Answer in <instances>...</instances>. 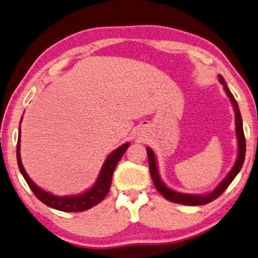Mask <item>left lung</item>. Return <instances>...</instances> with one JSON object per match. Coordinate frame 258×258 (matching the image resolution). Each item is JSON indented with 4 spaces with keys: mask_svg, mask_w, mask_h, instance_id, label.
<instances>
[{
    "mask_svg": "<svg viewBox=\"0 0 258 258\" xmlns=\"http://www.w3.org/2000/svg\"><path fill=\"white\" fill-rule=\"evenodd\" d=\"M219 82L223 86H224V89L226 91L227 96L230 97L231 102H232V105L234 107V111H235L236 135H237V140H238V156H237V160L235 162V165H234L232 170L226 175L225 179L220 183V185L217 186L213 192L207 194V196H193V194H183V193H179V192H175L173 190H171V188H169V187L164 185V183L161 181V179H160V175H159V172H158L156 156H154V153L150 148H147L148 160H149V169H150L152 181L154 183V185H156L157 190L160 193H161L165 199L169 200L170 202L179 203V204H183V205H204V204H208L212 201H214L215 199H217L221 196V194H223V192H224L226 188L228 187V185L231 184L232 181L234 180V177L237 175V173L242 169V165H243L244 160H245L246 141H245V136H244V130H243V122H242L241 112H239V108H238V105H237L235 98H234V96L232 95L230 89L227 88L224 78H223L221 75L219 76Z\"/></svg>",
    "mask_w": 258,
    "mask_h": 258,
    "instance_id": "8db88e82",
    "label": "left lung"
}]
</instances>
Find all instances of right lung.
I'll list each match as a JSON object with an SVG mask.
<instances>
[{
    "label": "right lung",
    "instance_id": "right-lung-1",
    "mask_svg": "<svg viewBox=\"0 0 258 258\" xmlns=\"http://www.w3.org/2000/svg\"><path fill=\"white\" fill-rule=\"evenodd\" d=\"M20 137H21V129L19 131V138H17L16 158H17V164H19L22 175L24 176L28 186H30V188L33 191V193L35 194V197L39 200V201L43 202L44 204H46L49 208H53L55 210L62 211V212H83L100 203L102 200L106 198L108 192H109L114 168H116L119 160L121 159L122 154L129 147V144H125L121 147H119L117 150H114L110 156L106 159V161L104 165H102V169L100 171L98 180H97L95 185L91 187L90 190L77 197L60 198V197H55L53 194H50L46 191H43L42 188H39L35 183L30 179V176L27 175L21 162Z\"/></svg>",
    "mask_w": 258,
    "mask_h": 258
}]
</instances>
